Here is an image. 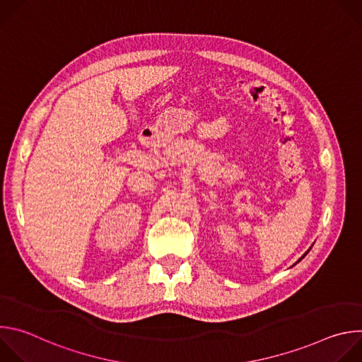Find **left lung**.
<instances>
[{
	"label": "left lung",
	"instance_id": "obj_1",
	"mask_svg": "<svg viewBox=\"0 0 362 362\" xmlns=\"http://www.w3.org/2000/svg\"><path fill=\"white\" fill-rule=\"evenodd\" d=\"M311 249H313V246H311V247H309V249H308V250H306V252H305V253H303V255H302V256H300V257H299V259H298V262H299V261H302V259H303V257H305V256H306V253H308V252H309V250H311ZM298 262H296V264H298Z\"/></svg>",
	"mask_w": 362,
	"mask_h": 362
}]
</instances>
